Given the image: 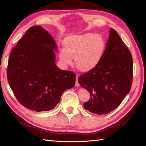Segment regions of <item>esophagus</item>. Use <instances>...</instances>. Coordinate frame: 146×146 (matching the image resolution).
<instances>
[{"label": "esophagus", "mask_w": 146, "mask_h": 146, "mask_svg": "<svg viewBox=\"0 0 146 146\" xmlns=\"http://www.w3.org/2000/svg\"><path fill=\"white\" fill-rule=\"evenodd\" d=\"M78 76L76 75V82H75V86H78L80 85L79 83H78Z\"/></svg>", "instance_id": "esophagus-1"}]
</instances>
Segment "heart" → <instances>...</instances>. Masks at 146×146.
Segmentation results:
<instances>
[{
  "label": "heart",
  "mask_w": 146,
  "mask_h": 146,
  "mask_svg": "<svg viewBox=\"0 0 146 146\" xmlns=\"http://www.w3.org/2000/svg\"><path fill=\"white\" fill-rule=\"evenodd\" d=\"M64 49L60 52V60L65 64L72 63L81 71L92 69L100 61L105 49L103 38L92 33L68 37L64 41Z\"/></svg>",
  "instance_id": "b5f03b06"
}]
</instances>
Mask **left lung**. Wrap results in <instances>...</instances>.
<instances>
[{"label":"left lung","instance_id":"obj_1","mask_svg":"<svg viewBox=\"0 0 146 146\" xmlns=\"http://www.w3.org/2000/svg\"><path fill=\"white\" fill-rule=\"evenodd\" d=\"M132 73L131 52L116 31L110 28L100 61L78 78L80 85L90 95V100L83 104L84 108L98 115L115 109L131 88Z\"/></svg>","mask_w":146,"mask_h":146}]
</instances>
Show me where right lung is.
<instances>
[{
	"instance_id": "1",
	"label": "right lung",
	"mask_w": 146,
	"mask_h": 146,
	"mask_svg": "<svg viewBox=\"0 0 146 146\" xmlns=\"http://www.w3.org/2000/svg\"><path fill=\"white\" fill-rule=\"evenodd\" d=\"M57 46L50 34L39 26L27 31L12 49L7 69L9 85L24 107L48 111L60 102L64 90L75 84L73 71L55 64Z\"/></svg>"
}]
</instances>
